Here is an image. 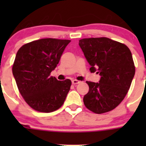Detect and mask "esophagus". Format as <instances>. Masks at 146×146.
<instances>
[{"mask_svg": "<svg viewBox=\"0 0 146 146\" xmlns=\"http://www.w3.org/2000/svg\"><path fill=\"white\" fill-rule=\"evenodd\" d=\"M80 81H79V80H72V84L73 85H76V84H78L80 83Z\"/></svg>", "mask_w": 146, "mask_h": 146, "instance_id": "1", "label": "esophagus"}]
</instances>
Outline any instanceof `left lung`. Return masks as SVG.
I'll list each match as a JSON object with an SVG mask.
<instances>
[{
	"mask_svg": "<svg viewBox=\"0 0 146 146\" xmlns=\"http://www.w3.org/2000/svg\"><path fill=\"white\" fill-rule=\"evenodd\" d=\"M91 72L101 76L99 82L87 81L89 91L84 96L85 107L102 114L114 110L124 99L135 75L130 49L123 44L107 37L79 40Z\"/></svg>",
	"mask_w": 146,
	"mask_h": 146,
	"instance_id": "8db88e82",
	"label": "left lung"
}]
</instances>
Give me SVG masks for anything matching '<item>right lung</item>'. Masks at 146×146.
<instances>
[{"instance_id":"obj_1","label":"right lung","mask_w":146,"mask_h":146,"mask_svg":"<svg viewBox=\"0 0 146 146\" xmlns=\"http://www.w3.org/2000/svg\"><path fill=\"white\" fill-rule=\"evenodd\" d=\"M67 39H41L26 44L17 52L13 74L25 101L35 110L52 112L64 104L70 90L69 79L60 81L50 73L56 67Z\"/></svg>"}]
</instances>
